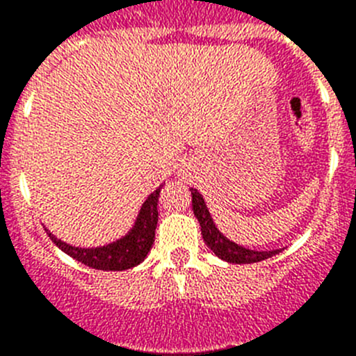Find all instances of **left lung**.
Returning a JSON list of instances; mask_svg holds the SVG:
<instances>
[{
	"label": "left lung",
	"instance_id": "obj_1",
	"mask_svg": "<svg viewBox=\"0 0 356 356\" xmlns=\"http://www.w3.org/2000/svg\"><path fill=\"white\" fill-rule=\"evenodd\" d=\"M191 194H193V210L196 219L200 221L201 226V235H203V241H205L207 246L213 251L216 257H219L221 260L229 264H254L262 262L266 259H271L275 254H278L280 250H271V251H259L251 250V248H244L237 242L229 241L228 237L221 234V229L217 228L216 222L212 219V213H210L209 207L205 203V197L197 193L196 188H191Z\"/></svg>",
	"mask_w": 356,
	"mask_h": 356
}]
</instances>
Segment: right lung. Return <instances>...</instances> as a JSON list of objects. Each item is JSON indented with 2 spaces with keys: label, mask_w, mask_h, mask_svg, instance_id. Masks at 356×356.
<instances>
[{
  "label": "right lung",
  "mask_w": 356,
  "mask_h": 356,
  "mask_svg": "<svg viewBox=\"0 0 356 356\" xmlns=\"http://www.w3.org/2000/svg\"><path fill=\"white\" fill-rule=\"evenodd\" d=\"M163 185H160L156 191L146 197V201L140 207L139 213L135 217V222L127 234L115 241L103 244L96 248H80L67 244L62 238L55 235L46 228L49 238L60 248L65 254L71 259L78 260L80 264L99 271H124L131 267L139 266L147 253L151 251V246L155 242V228L159 222V196Z\"/></svg>",
  "instance_id": "right-lung-1"
}]
</instances>
